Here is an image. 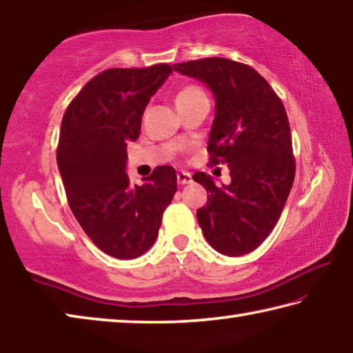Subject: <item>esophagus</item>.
<instances>
[{
  "instance_id": "1",
  "label": "esophagus",
  "mask_w": 353,
  "mask_h": 353,
  "mask_svg": "<svg viewBox=\"0 0 353 353\" xmlns=\"http://www.w3.org/2000/svg\"><path fill=\"white\" fill-rule=\"evenodd\" d=\"M176 181H178V184H189V183H192V175H190L189 172H180L176 175Z\"/></svg>"
}]
</instances>
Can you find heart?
<instances>
[{"mask_svg": "<svg viewBox=\"0 0 353 353\" xmlns=\"http://www.w3.org/2000/svg\"><path fill=\"white\" fill-rule=\"evenodd\" d=\"M200 89L195 88V85H188V88H183L180 92L176 94V101H181V100H186V98L192 97V95H197L200 94Z\"/></svg>", "mask_w": 353, "mask_h": 353, "instance_id": "obj_1", "label": "heart"}]
</instances>
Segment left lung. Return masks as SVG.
<instances>
[{"label":"left lung","mask_w":353,"mask_h":353,"mask_svg":"<svg viewBox=\"0 0 353 353\" xmlns=\"http://www.w3.org/2000/svg\"><path fill=\"white\" fill-rule=\"evenodd\" d=\"M173 70L208 85L216 101L208 152L228 164L231 181L192 176L206 189L197 211L205 238L227 256L250 253L268 238L291 192L296 164L285 106L255 68L223 57L173 63Z\"/></svg>","instance_id":"8db88e82"}]
</instances>
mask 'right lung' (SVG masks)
Returning a JSON list of instances; mask_svg holds the SVG:
<instances>
[{"mask_svg": "<svg viewBox=\"0 0 353 353\" xmlns=\"http://www.w3.org/2000/svg\"><path fill=\"white\" fill-rule=\"evenodd\" d=\"M172 67L111 68L92 78L63 114L57 167L73 216L108 255L132 259L154 244L176 173L156 167L143 183L126 173V142L137 141L142 115Z\"/></svg>", "mask_w": 353, "mask_h": 353, "instance_id": "add662e5", "label": "right lung"}]
</instances>
